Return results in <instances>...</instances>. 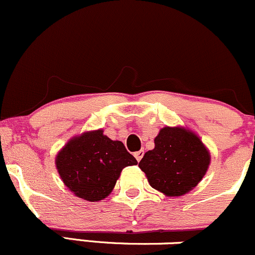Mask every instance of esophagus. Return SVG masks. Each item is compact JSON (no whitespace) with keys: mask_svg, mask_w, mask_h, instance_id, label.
Here are the masks:
<instances>
[{"mask_svg":"<svg viewBox=\"0 0 255 255\" xmlns=\"http://www.w3.org/2000/svg\"><path fill=\"white\" fill-rule=\"evenodd\" d=\"M142 156H144V151L140 150V151H136V152H134V157L136 158V161H140L142 158Z\"/></svg>","mask_w":255,"mask_h":255,"instance_id":"1","label":"esophagus"}]
</instances>
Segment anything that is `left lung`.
I'll list each match as a JSON object with an SVG mask.
<instances>
[{
	"label": "left lung",
	"mask_w": 255,
	"mask_h": 255,
	"mask_svg": "<svg viewBox=\"0 0 255 255\" xmlns=\"http://www.w3.org/2000/svg\"><path fill=\"white\" fill-rule=\"evenodd\" d=\"M209 163V151L194 132L183 127H164L139 167L153 189L166 196H181L202 180Z\"/></svg>",
	"instance_id": "8db88e82"
}]
</instances>
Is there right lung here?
Returning a JSON list of instances; mask_svg holds the SVG:
<instances>
[{
  "label": "right lung",
  "instance_id": "add662e5",
  "mask_svg": "<svg viewBox=\"0 0 255 255\" xmlns=\"http://www.w3.org/2000/svg\"><path fill=\"white\" fill-rule=\"evenodd\" d=\"M122 141L111 140L103 129L70 139L58 152L55 166L61 180L75 196L96 202L113 191L122 169L136 164Z\"/></svg>",
  "mask_w": 255,
  "mask_h": 255
}]
</instances>
